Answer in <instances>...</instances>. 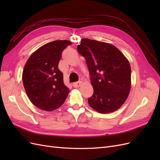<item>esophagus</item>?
Listing matches in <instances>:
<instances>
[{
  "mask_svg": "<svg viewBox=\"0 0 160 160\" xmlns=\"http://www.w3.org/2000/svg\"><path fill=\"white\" fill-rule=\"evenodd\" d=\"M81 83H82V79H80L79 81L75 82V83H73V84H72V86H73L74 88H79V87L81 85Z\"/></svg>",
  "mask_w": 160,
  "mask_h": 160,
  "instance_id": "1",
  "label": "esophagus"
}]
</instances>
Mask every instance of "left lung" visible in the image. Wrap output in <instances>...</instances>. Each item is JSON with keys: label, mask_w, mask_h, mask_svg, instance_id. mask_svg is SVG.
<instances>
[{"label": "left lung", "mask_w": 160, "mask_h": 160, "mask_svg": "<svg viewBox=\"0 0 160 160\" xmlns=\"http://www.w3.org/2000/svg\"><path fill=\"white\" fill-rule=\"evenodd\" d=\"M77 51L85 57L93 88L89 105L101 113L118 109L131 89V67L126 57L113 45L89 38L81 39Z\"/></svg>", "instance_id": "8db88e82"}]
</instances>
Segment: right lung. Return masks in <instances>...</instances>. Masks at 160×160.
Returning a JSON list of instances; mask_svg holds the SVG:
<instances>
[{
  "label": "right lung",
  "mask_w": 160,
  "mask_h": 160,
  "mask_svg": "<svg viewBox=\"0 0 160 160\" xmlns=\"http://www.w3.org/2000/svg\"><path fill=\"white\" fill-rule=\"evenodd\" d=\"M67 40L42 45L28 58L22 72V83L30 101L37 108L51 111L64 103L69 93L58 68L62 52L71 45Z\"/></svg>",
  "instance_id": "1"
}]
</instances>
